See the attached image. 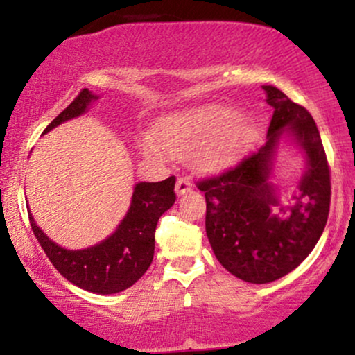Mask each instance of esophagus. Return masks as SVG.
Wrapping results in <instances>:
<instances>
[{
  "label": "esophagus",
  "instance_id": "obj_1",
  "mask_svg": "<svg viewBox=\"0 0 355 355\" xmlns=\"http://www.w3.org/2000/svg\"><path fill=\"white\" fill-rule=\"evenodd\" d=\"M191 190V182L189 177H178L177 178V185H175V191L177 195H185L187 191Z\"/></svg>",
  "mask_w": 355,
  "mask_h": 355
}]
</instances>
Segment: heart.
<instances>
[{
	"label": "heart",
	"mask_w": 355,
	"mask_h": 355,
	"mask_svg": "<svg viewBox=\"0 0 355 355\" xmlns=\"http://www.w3.org/2000/svg\"><path fill=\"white\" fill-rule=\"evenodd\" d=\"M252 120L232 108H198L166 118L157 130L160 148L173 157H191L200 172H215L225 166L254 137ZM144 153L158 157L160 148L145 141Z\"/></svg>",
	"instance_id": "heart-1"
}]
</instances>
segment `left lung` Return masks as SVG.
<instances>
[{"instance_id": "obj_1", "label": "left lung", "mask_w": 355, "mask_h": 355, "mask_svg": "<svg viewBox=\"0 0 355 355\" xmlns=\"http://www.w3.org/2000/svg\"><path fill=\"white\" fill-rule=\"evenodd\" d=\"M274 108L268 140L215 177L197 182L205 191L207 237L218 262L250 284H268L307 259L325 229L331 209V170L315 121L279 88L263 87ZM293 133L308 157V172L293 203L278 202L268 182L276 141Z\"/></svg>"}]
</instances>
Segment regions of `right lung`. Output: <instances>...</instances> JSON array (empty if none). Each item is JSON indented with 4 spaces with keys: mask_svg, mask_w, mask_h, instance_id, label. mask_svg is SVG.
Masks as SVG:
<instances>
[{
    "mask_svg": "<svg viewBox=\"0 0 355 355\" xmlns=\"http://www.w3.org/2000/svg\"><path fill=\"white\" fill-rule=\"evenodd\" d=\"M98 96L83 88L75 100L60 113L44 133L63 121L83 115ZM175 177L166 180L137 183L132 205L116 230L96 245L83 250H67L40 229L30 215L31 229L56 270L73 285L93 294H116L132 287L148 270L155 254V229L158 218L173 205Z\"/></svg>",
    "mask_w": 355,
    "mask_h": 355,
    "instance_id": "add662e5",
    "label": "right lung"
}]
</instances>
